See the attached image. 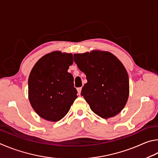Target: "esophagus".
<instances>
[{
    "label": "esophagus",
    "mask_w": 158,
    "mask_h": 158,
    "mask_svg": "<svg viewBox=\"0 0 158 158\" xmlns=\"http://www.w3.org/2000/svg\"><path fill=\"white\" fill-rule=\"evenodd\" d=\"M81 90H82V87H77V93H78V94L80 95L81 93Z\"/></svg>",
    "instance_id": "obj_1"
}]
</instances>
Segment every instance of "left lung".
<instances>
[{"label": "left lung", "instance_id": "left-lung-1", "mask_svg": "<svg viewBox=\"0 0 158 158\" xmlns=\"http://www.w3.org/2000/svg\"><path fill=\"white\" fill-rule=\"evenodd\" d=\"M73 60L86 75L81 95L91 110L103 118L118 114L129 96L128 75L123 64L110 52L99 51L74 54Z\"/></svg>", "mask_w": 158, "mask_h": 158}]
</instances>
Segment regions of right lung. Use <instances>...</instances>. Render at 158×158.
<instances>
[{
    "label": "right lung",
    "mask_w": 158,
    "mask_h": 158,
    "mask_svg": "<svg viewBox=\"0 0 158 158\" xmlns=\"http://www.w3.org/2000/svg\"><path fill=\"white\" fill-rule=\"evenodd\" d=\"M73 55L46 54L33 66L28 78L29 101L39 116L50 121L64 117L77 96L73 77L69 73Z\"/></svg>",
    "instance_id": "obj_1"
}]
</instances>
